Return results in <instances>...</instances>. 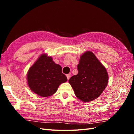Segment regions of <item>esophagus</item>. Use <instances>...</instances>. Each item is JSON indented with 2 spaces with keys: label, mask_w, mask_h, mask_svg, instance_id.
I'll use <instances>...</instances> for the list:
<instances>
[{
  "label": "esophagus",
  "mask_w": 134,
  "mask_h": 134,
  "mask_svg": "<svg viewBox=\"0 0 134 134\" xmlns=\"http://www.w3.org/2000/svg\"><path fill=\"white\" fill-rule=\"evenodd\" d=\"M70 76H71V75H70V74H66V77H67V78H68V80H69V79H70Z\"/></svg>",
  "instance_id": "34e87169"
}]
</instances>
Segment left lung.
Wrapping results in <instances>:
<instances>
[{
  "mask_svg": "<svg viewBox=\"0 0 134 134\" xmlns=\"http://www.w3.org/2000/svg\"><path fill=\"white\" fill-rule=\"evenodd\" d=\"M78 70V74L69 80L76 97L83 102H91L98 98L108 83L106 68L92 52L88 51L81 55Z\"/></svg>",
  "mask_w": 134,
  "mask_h": 134,
  "instance_id": "obj_1",
  "label": "left lung"
}]
</instances>
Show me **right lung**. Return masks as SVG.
I'll use <instances>...</instances> for the list:
<instances>
[{
	"label": "right lung",
	"instance_id": "add662e5",
	"mask_svg": "<svg viewBox=\"0 0 134 134\" xmlns=\"http://www.w3.org/2000/svg\"><path fill=\"white\" fill-rule=\"evenodd\" d=\"M27 78L31 90L42 97L54 94L60 85L68 80L62 72V66L45 54H42L32 65Z\"/></svg>",
	"mask_w": 134,
	"mask_h": 134
}]
</instances>
